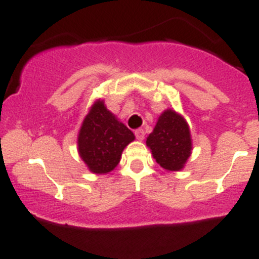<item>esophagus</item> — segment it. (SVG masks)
I'll list each match as a JSON object with an SVG mask.
<instances>
[{
  "mask_svg": "<svg viewBox=\"0 0 259 259\" xmlns=\"http://www.w3.org/2000/svg\"><path fill=\"white\" fill-rule=\"evenodd\" d=\"M135 135H136V138L140 141H142L143 138H145V131H143L142 128H138L135 131Z\"/></svg>",
  "mask_w": 259,
  "mask_h": 259,
  "instance_id": "1",
  "label": "esophagus"
}]
</instances>
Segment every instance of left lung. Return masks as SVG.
<instances>
[{
  "label": "left lung",
  "mask_w": 259,
  "mask_h": 259,
  "mask_svg": "<svg viewBox=\"0 0 259 259\" xmlns=\"http://www.w3.org/2000/svg\"><path fill=\"white\" fill-rule=\"evenodd\" d=\"M153 158L167 171H180L191 155V136L185 119L172 109L163 112L146 141Z\"/></svg>",
  "instance_id": "1"
}]
</instances>
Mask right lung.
Segmentation results:
<instances>
[{
    "mask_svg": "<svg viewBox=\"0 0 259 259\" xmlns=\"http://www.w3.org/2000/svg\"><path fill=\"white\" fill-rule=\"evenodd\" d=\"M135 140V135L97 101L84 118L78 136L81 160L94 174H108L118 165L124 147Z\"/></svg>",
    "mask_w": 259,
    "mask_h": 259,
    "instance_id": "right-lung-1",
    "label": "right lung"
}]
</instances>
